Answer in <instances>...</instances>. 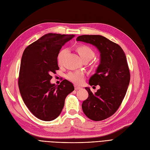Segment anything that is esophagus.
Instances as JSON below:
<instances>
[{
    "mask_svg": "<svg viewBox=\"0 0 150 150\" xmlns=\"http://www.w3.org/2000/svg\"><path fill=\"white\" fill-rule=\"evenodd\" d=\"M74 89H75V90H79V89H81V87H79V86H77V85H75L74 86Z\"/></svg>",
    "mask_w": 150,
    "mask_h": 150,
    "instance_id": "obj_1",
    "label": "esophagus"
}]
</instances>
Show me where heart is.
<instances>
[{
    "instance_id": "1",
    "label": "heart",
    "mask_w": 150,
    "mask_h": 150,
    "mask_svg": "<svg viewBox=\"0 0 150 150\" xmlns=\"http://www.w3.org/2000/svg\"><path fill=\"white\" fill-rule=\"evenodd\" d=\"M76 51L80 56L81 58L85 61H89L94 57L96 53L95 51L93 50L90 46L81 45L76 47ZM66 53V50H62L58 53L57 55V61L59 65H61L62 61L64 56ZM84 74L80 71L70 72L66 76L67 79L76 84H81L84 79Z\"/></svg>"
}]
</instances>
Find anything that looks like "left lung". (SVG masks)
<instances>
[{"mask_svg": "<svg viewBox=\"0 0 150 150\" xmlns=\"http://www.w3.org/2000/svg\"><path fill=\"white\" fill-rule=\"evenodd\" d=\"M77 41L94 45L100 51V64L89 79L91 86L99 85L100 89L93 94L89 87H85L89 97L82 102V108L92 120H105L119 108L130 83L125 54L118 44L101 35H81Z\"/></svg>", "mask_w": 150, "mask_h": 150, "instance_id": "1", "label": "left lung"}]
</instances>
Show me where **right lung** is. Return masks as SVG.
<instances>
[{
	"instance_id": "right-lung-1",
	"label": "right lung",
	"mask_w": 150,
	"mask_h": 150,
	"mask_svg": "<svg viewBox=\"0 0 150 150\" xmlns=\"http://www.w3.org/2000/svg\"><path fill=\"white\" fill-rule=\"evenodd\" d=\"M74 35L48 33L28 45L23 51L18 84L25 104L36 117L44 121L57 118L64 105L66 96L74 90L64 79L51 84V74L59 69L57 55Z\"/></svg>"
}]
</instances>
